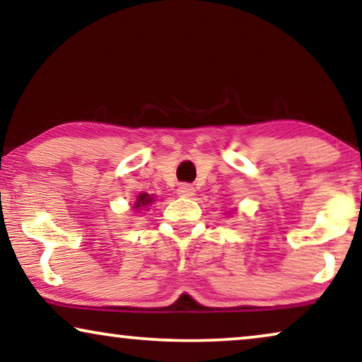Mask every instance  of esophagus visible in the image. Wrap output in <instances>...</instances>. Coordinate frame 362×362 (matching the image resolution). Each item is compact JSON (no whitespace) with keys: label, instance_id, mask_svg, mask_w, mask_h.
<instances>
[{"label":"esophagus","instance_id":"34e87169","mask_svg":"<svg viewBox=\"0 0 362 362\" xmlns=\"http://www.w3.org/2000/svg\"><path fill=\"white\" fill-rule=\"evenodd\" d=\"M176 192H177V196H181V197H191V196H194L196 189H194V186H191V185H180L177 186Z\"/></svg>","mask_w":362,"mask_h":362}]
</instances>
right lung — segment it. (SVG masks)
Wrapping results in <instances>:
<instances>
[{"label": "right lung", "mask_w": 362, "mask_h": 362, "mask_svg": "<svg viewBox=\"0 0 362 362\" xmlns=\"http://www.w3.org/2000/svg\"><path fill=\"white\" fill-rule=\"evenodd\" d=\"M155 196L153 194H148V192H140V194L136 196V201L133 202L132 209L140 212V211H146V207H150L151 204H155Z\"/></svg>", "instance_id": "1"}]
</instances>
